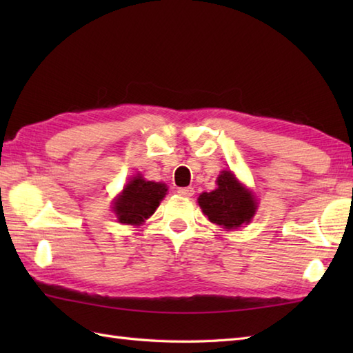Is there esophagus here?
<instances>
[{"label": "esophagus", "instance_id": "esophagus-1", "mask_svg": "<svg viewBox=\"0 0 353 353\" xmlns=\"http://www.w3.org/2000/svg\"><path fill=\"white\" fill-rule=\"evenodd\" d=\"M177 192L181 194L182 197H191L194 196V188H191V186H188V188H179Z\"/></svg>", "mask_w": 353, "mask_h": 353}]
</instances>
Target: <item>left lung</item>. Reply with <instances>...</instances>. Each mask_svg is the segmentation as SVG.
I'll return each mask as SVG.
<instances>
[{"instance_id": "obj_1", "label": "left lung", "mask_w": 353, "mask_h": 353, "mask_svg": "<svg viewBox=\"0 0 353 353\" xmlns=\"http://www.w3.org/2000/svg\"><path fill=\"white\" fill-rule=\"evenodd\" d=\"M199 205L209 221L229 230L250 223L258 209L252 191L228 170L216 177V190L200 194Z\"/></svg>"}]
</instances>
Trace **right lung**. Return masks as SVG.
Wrapping results in <instances>:
<instances>
[{
    "instance_id": "1",
    "label": "right lung",
    "mask_w": 353,
    "mask_h": 353,
    "mask_svg": "<svg viewBox=\"0 0 353 353\" xmlns=\"http://www.w3.org/2000/svg\"><path fill=\"white\" fill-rule=\"evenodd\" d=\"M167 191L165 183L145 181L141 174L132 177L114 201V212L118 221L139 226L154 214L161 200L167 196Z\"/></svg>"
}]
</instances>
